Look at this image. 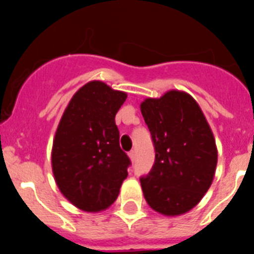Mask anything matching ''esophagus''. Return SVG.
<instances>
[{
  "mask_svg": "<svg viewBox=\"0 0 254 254\" xmlns=\"http://www.w3.org/2000/svg\"><path fill=\"white\" fill-rule=\"evenodd\" d=\"M128 158H129V160H131V161L134 160V158H136V152H134L133 150L128 152Z\"/></svg>",
  "mask_w": 254,
  "mask_h": 254,
  "instance_id": "esophagus-1",
  "label": "esophagus"
}]
</instances>
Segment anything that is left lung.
<instances>
[{
	"label": "left lung",
	"instance_id": "obj_1",
	"mask_svg": "<svg viewBox=\"0 0 254 254\" xmlns=\"http://www.w3.org/2000/svg\"><path fill=\"white\" fill-rule=\"evenodd\" d=\"M155 146V164L140 179L143 197L165 216L188 212L214 181L217 147L198 103L181 90L146 98L140 105Z\"/></svg>",
	"mask_w": 254,
	"mask_h": 254
}]
</instances>
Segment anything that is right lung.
<instances>
[{
    "label": "right lung",
    "instance_id": "obj_1",
    "mask_svg": "<svg viewBox=\"0 0 254 254\" xmlns=\"http://www.w3.org/2000/svg\"><path fill=\"white\" fill-rule=\"evenodd\" d=\"M126 99V93L94 80L76 91L58 123L52 147L55 181L86 212L109 207L128 176L131 161L121 149L114 120Z\"/></svg>",
    "mask_w": 254,
    "mask_h": 254
}]
</instances>
